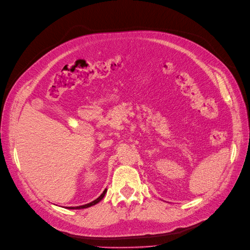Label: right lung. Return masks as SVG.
<instances>
[{
  "label": "right lung",
  "mask_w": 250,
  "mask_h": 250,
  "mask_svg": "<svg viewBox=\"0 0 250 250\" xmlns=\"http://www.w3.org/2000/svg\"><path fill=\"white\" fill-rule=\"evenodd\" d=\"M107 192V189H105L104 191H103V193H102V195L97 199V200H95V201H92V202H90V203H88V204H85V205H82V206H77V207H68L69 209H83V208H88V207H90V206H94V205H96L97 203H99L102 199H103L104 197H105V193Z\"/></svg>",
  "instance_id": "add662e5"
}]
</instances>
